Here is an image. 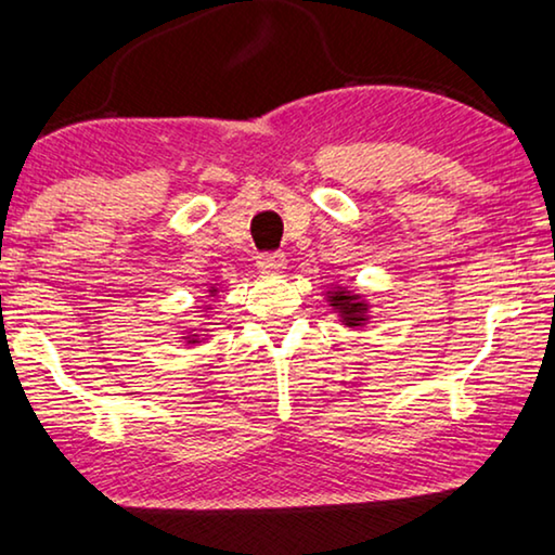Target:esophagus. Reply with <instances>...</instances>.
Returning <instances> with one entry per match:
<instances>
[{
    "instance_id": "1",
    "label": "esophagus",
    "mask_w": 555,
    "mask_h": 555,
    "mask_svg": "<svg viewBox=\"0 0 555 555\" xmlns=\"http://www.w3.org/2000/svg\"><path fill=\"white\" fill-rule=\"evenodd\" d=\"M255 264H258V270H262V272H280V270H285L287 258L278 250L275 253H260L258 260H255Z\"/></svg>"
}]
</instances>
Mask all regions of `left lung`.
Listing matches in <instances>:
<instances>
[{
    "label": "left lung",
    "instance_id": "1",
    "mask_svg": "<svg viewBox=\"0 0 555 555\" xmlns=\"http://www.w3.org/2000/svg\"><path fill=\"white\" fill-rule=\"evenodd\" d=\"M333 305H337V308L343 310V315H345V320H348V325H358L360 320H363V310H365L363 302H356L350 295L335 293Z\"/></svg>",
    "mask_w": 555,
    "mask_h": 555
}]
</instances>
